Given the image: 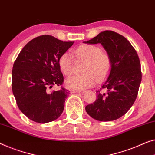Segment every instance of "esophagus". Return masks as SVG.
I'll list each match as a JSON object with an SVG mask.
<instances>
[{
  "mask_svg": "<svg viewBox=\"0 0 155 155\" xmlns=\"http://www.w3.org/2000/svg\"><path fill=\"white\" fill-rule=\"evenodd\" d=\"M73 93H79V94H83L85 92V90H73Z\"/></svg>",
  "mask_w": 155,
  "mask_h": 155,
  "instance_id": "1",
  "label": "esophagus"
}]
</instances>
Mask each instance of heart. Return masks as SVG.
Here are the masks:
<instances>
[{
	"instance_id": "obj_1",
	"label": "heart",
	"mask_w": 155,
	"mask_h": 155,
	"mask_svg": "<svg viewBox=\"0 0 155 155\" xmlns=\"http://www.w3.org/2000/svg\"><path fill=\"white\" fill-rule=\"evenodd\" d=\"M76 57L84 60L82 75H73L66 80V85L73 90H83L92 87L98 80H104L109 75L112 61L108 54L102 51L100 47L82 44L74 50ZM59 66L66 75L73 72V59L71 54L65 52L60 56Z\"/></svg>"
}]
</instances>
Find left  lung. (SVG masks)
<instances>
[{
    "label": "left lung",
    "instance_id": "1",
    "mask_svg": "<svg viewBox=\"0 0 155 155\" xmlns=\"http://www.w3.org/2000/svg\"><path fill=\"white\" fill-rule=\"evenodd\" d=\"M83 42L101 43L112 61L108 77L96 91L97 98L94 103L85 107L86 112L94 120L101 122L117 120L127 113L137 97L142 79L138 54L129 40L112 31H103Z\"/></svg>",
    "mask_w": 155,
    "mask_h": 155
}]
</instances>
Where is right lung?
Wrapping results in <instances>:
<instances>
[{
	"label": "right lung",
	"instance_id": "obj_1",
	"mask_svg": "<svg viewBox=\"0 0 155 155\" xmlns=\"http://www.w3.org/2000/svg\"><path fill=\"white\" fill-rule=\"evenodd\" d=\"M74 42H64L49 35L36 37L28 42L13 65L12 89L17 106L28 119L38 123L57 120L64 109L69 91L61 86L64 76L59 59Z\"/></svg>",
	"mask_w": 155,
	"mask_h": 155
}]
</instances>
